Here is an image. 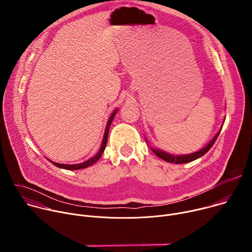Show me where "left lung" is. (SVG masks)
Instances as JSON below:
<instances>
[{
  "mask_svg": "<svg viewBox=\"0 0 252 252\" xmlns=\"http://www.w3.org/2000/svg\"><path fill=\"white\" fill-rule=\"evenodd\" d=\"M220 135V132L215 135L213 137V139L208 143V145L203 148L202 150L196 152V153H193V154H190V155H187V156H171V155H168L164 152H161V151H158V150H156V149H151L158 158H160L161 159L167 161V162H171V163H176V164H181V163H187V162H190L202 156H204L210 149L211 147L214 145L215 140H217V138L219 137Z\"/></svg>",
  "mask_w": 252,
  "mask_h": 252,
  "instance_id": "8db88e82",
  "label": "left lung"
}]
</instances>
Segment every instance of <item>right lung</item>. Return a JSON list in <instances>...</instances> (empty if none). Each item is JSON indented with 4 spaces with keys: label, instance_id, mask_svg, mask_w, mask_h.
Listing matches in <instances>:
<instances>
[{
    "label": "right lung",
    "instance_id": "add662e5",
    "mask_svg": "<svg viewBox=\"0 0 252 252\" xmlns=\"http://www.w3.org/2000/svg\"><path fill=\"white\" fill-rule=\"evenodd\" d=\"M117 114V111H115L113 113V115L111 116L109 122H107V125H106V127H105V131H104V135H103V139H102V143H101V147L98 151V153L92 158H90L89 160L83 162V163H79V164H61V163H58V162H54L52 160H50L53 164H55L56 166L58 167H61V168H64V169H68V170H74V169H81V168H86L92 164H94V162H96L98 160V158L101 157L104 149H105V146H106V141H107V135H109V129H110V126L114 120V117L115 115Z\"/></svg>",
    "mask_w": 252,
    "mask_h": 252
}]
</instances>
